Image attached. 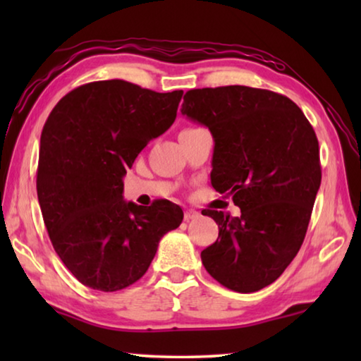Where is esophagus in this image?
<instances>
[{
    "mask_svg": "<svg viewBox=\"0 0 361 361\" xmlns=\"http://www.w3.org/2000/svg\"><path fill=\"white\" fill-rule=\"evenodd\" d=\"M197 216H199V212H195V210H186L185 212V221H191V219L197 218Z\"/></svg>",
    "mask_w": 361,
    "mask_h": 361,
    "instance_id": "1",
    "label": "esophagus"
}]
</instances>
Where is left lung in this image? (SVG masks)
<instances>
[{"instance_id": "left-lung-1", "label": "left lung", "mask_w": 361, "mask_h": 361, "mask_svg": "<svg viewBox=\"0 0 361 361\" xmlns=\"http://www.w3.org/2000/svg\"><path fill=\"white\" fill-rule=\"evenodd\" d=\"M181 113L215 140L212 186L240 216L204 210L218 239L200 258L226 288L253 293L282 276L301 248L322 181L319 140L295 102L266 89L188 90Z\"/></svg>"}]
</instances>
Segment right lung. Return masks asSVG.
Wrapping results in <instances>:
<instances>
[{"label":"right lung","instance_id":"obj_1","mask_svg":"<svg viewBox=\"0 0 361 361\" xmlns=\"http://www.w3.org/2000/svg\"><path fill=\"white\" fill-rule=\"evenodd\" d=\"M181 97L109 79L73 89L49 114L36 173L42 219L59 258L89 288L135 283L183 221L169 200L146 209L122 197L127 169L173 124Z\"/></svg>","mask_w":361,"mask_h":361}]
</instances>
